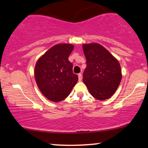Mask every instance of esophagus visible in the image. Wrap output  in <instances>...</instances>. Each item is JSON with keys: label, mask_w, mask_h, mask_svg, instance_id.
<instances>
[{"label": "esophagus", "mask_w": 148, "mask_h": 148, "mask_svg": "<svg viewBox=\"0 0 148 148\" xmlns=\"http://www.w3.org/2000/svg\"><path fill=\"white\" fill-rule=\"evenodd\" d=\"M78 80H79V81H81L82 80V74H78Z\"/></svg>", "instance_id": "1"}]
</instances>
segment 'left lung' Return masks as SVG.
Masks as SVG:
<instances>
[{
	"mask_svg": "<svg viewBox=\"0 0 148 148\" xmlns=\"http://www.w3.org/2000/svg\"><path fill=\"white\" fill-rule=\"evenodd\" d=\"M86 68L83 82L92 97L105 100L112 96L122 79L119 62L107 49L97 43L83 45Z\"/></svg>",
	"mask_w": 148,
	"mask_h": 148,
	"instance_id": "8db88e82",
	"label": "left lung"
}]
</instances>
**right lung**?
Returning <instances> with one entry per match:
<instances>
[{"label": "right lung", "mask_w": 148, "mask_h": 148, "mask_svg": "<svg viewBox=\"0 0 148 148\" xmlns=\"http://www.w3.org/2000/svg\"><path fill=\"white\" fill-rule=\"evenodd\" d=\"M73 49L70 44L56 45L36 62V84L43 95L51 101L66 99L78 81V76L73 73V64L68 60Z\"/></svg>", "instance_id": "1"}]
</instances>
